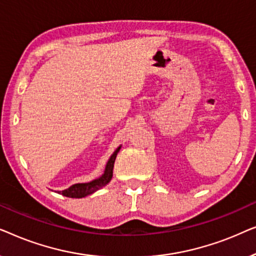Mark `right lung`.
<instances>
[{
  "label": "right lung",
  "mask_w": 256,
  "mask_h": 256,
  "mask_svg": "<svg viewBox=\"0 0 256 256\" xmlns=\"http://www.w3.org/2000/svg\"><path fill=\"white\" fill-rule=\"evenodd\" d=\"M121 146L115 150L113 152V155L110 156V158L108 160V162L106 164V169H104V172L101 177L96 178L90 183H78L72 185L68 188H66L64 191L58 192V194H62L65 197H70V198H84L86 196L92 194L94 192L99 190V188L106 186V185L110 183L112 177H113V168H114V162L115 158H116L118 152H120Z\"/></svg>",
  "instance_id": "1"
}]
</instances>
